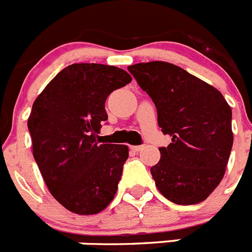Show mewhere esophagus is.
<instances>
[{"label": "esophagus", "mask_w": 252, "mask_h": 252, "mask_svg": "<svg viewBox=\"0 0 252 252\" xmlns=\"http://www.w3.org/2000/svg\"><path fill=\"white\" fill-rule=\"evenodd\" d=\"M131 150L135 151V153H139V151H141L142 149H144V146L142 145H135V146H131Z\"/></svg>", "instance_id": "esophagus-1"}]
</instances>
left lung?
I'll return each mask as SVG.
<instances>
[{"label":"left lung","instance_id":"8db88e82","mask_svg":"<svg viewBox=\"0 0 252 252\" xmlns=\"http://www.w3.org/2000/svg\"><path fill=\"white\" fill-rule=\"evenodd\" d=\"M158 111L171 142L150 169L159 192L175 204H197L221 183L233 144L232 111L222 93L166 62L127 66Z\"/></svg>","mask_w":252,"mask_h":252}]
</instances>
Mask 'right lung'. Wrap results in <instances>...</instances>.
Returning a JSON list of instances; mask_svg holds the SVG:
<instances>
[{
    "instance_id": "add662e5",
    "label": "right lung",
    "mask_w": 252,
    "mask_h": 252,
    "mask_svg": "<svg viewBox=\"0 0 252 252\" xmlns=\"http://www.w3.org/2000/svg\"><path fill=\"white\" fill-rule=\"evenodd\" d=\"M132 81L117 66L72 64L32 104V154L51 195L77 215H95L113 199L128 148L95 141L107 120L104 102Z\"/></svg>"
}]
</instances>
